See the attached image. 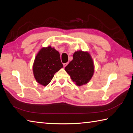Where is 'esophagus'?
Returning <instances> with one entry per match:
<instances>
[{
  "mask_svg": "<svg viewBox=\"0 0 133 133\" xmlns=\"http://www.w3.org/2000/svg\"><path fill=\"white\" fill-rule=\"evenodd\" d=\"M69 63H63V66H64V67H66L67 64H68Z\"/></svg>",
  "mask_w": 133,
  "mask_h": 133,
  "instance_id": "esophagus-1",
  "label": "esophagus"
}]
</instances>
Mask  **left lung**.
Here are the masks:
<instances>
[{"label":"left lung","instance_id":"8db88e82","mask_svg":"<svg viewBox=\"0 0 133 133\" xmlns=\"http://www.w3.org/2000/svg\"><path fill=\"white\" fill-rule=\"evenodd\" d=\"M65 71L77 86L88 84L95 72V65L89 52L77 51L73 54V59L65 67Z\"/></svg>","mask_w":133,"mask_h":133}]
</instances>
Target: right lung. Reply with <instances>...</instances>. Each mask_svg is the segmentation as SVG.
<instances>
[{"label": "right lung", "instance_id": "add662e5", "mask_svg": "<svg viewBox=\"0 0 133 133\" xmlns=\"http://www.w3.org/2000/svg\"><path fill=\"white\" fill-rule=\"evenodd\" d=\"M63 67L58 51L51 46L43 47L36 55L33 62L34 77L39 84L45 87Z\"/></svg>", "mask_w": 133, "mask_h": 133}]
</instances>
